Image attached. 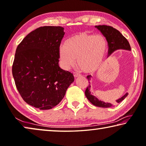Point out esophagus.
Segmentation results:
<instances>
[{"label":"esophagus","instance_id":"1","mask_svg":"<svg viewBox=\"0 0 146 146\" xmlns=\"http://www.w3.org/2000/svg\"><path fill=\"white\" fill-rule=\"evenodd\" d=\"M73 75H74V77H75V78H77V77H80V75L79 73H75V72L73 73Z\"/></svg>","mask_w":146,"mask_h":146}]
</instances>
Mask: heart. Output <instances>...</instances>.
I'll return each mask as SVG.
<instances>
[{
	"mask_svg": "<svg viewBox=\"0 0 146 146\" xmlns=\"http://www.w3.org/2000/svg\"><path fill=\"white\" fill-rule=\"evenodd\" d=\"M108 43L101 35L86 32L79 33L60 46L59 56L62 66L66 68L73 66L77 59L79 68L84 73L96 71L103 62L107 51Z\"/></svg>",
	"mask_w": 146,
	"mask_h": 146,
	"instance_id": "heart-1",
	"label": "heart"
}]
</instances>
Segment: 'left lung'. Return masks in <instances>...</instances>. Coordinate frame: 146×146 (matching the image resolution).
<instances>
[{
	"mask_svg": "<svg viewBox=\"0 0 146 146\" xmlns=\"http://www.w3.org/2000/svg\"><path fill=\"white\" fill-rule=\"evenodd\" d=\"M96 27L98 29H99L101 31L102 34L104 35V36L106 38V40L108 41V54L109 55H110L112 52H113L115 50L118 49H125V50H130L131 48H130V44L129 41L127 40V39L122 35L118 30L115 29L111 26L109 25H96ZM92 76L88 75L87 76V79L88 80H90V78ZM90 83V81H88ZM90 85L88 84V86H87V88L85 90V96L86 97L88 98V100L92 103L93 105L97 107L100 108H110L113 106L111 103H108V102H104L100 100H99L97 98H96L94 96H93L91 93L90 91ZM128 93H127L125 96H123V97L121 98L116 100L117 103H120L126 97L128 96Z\"/></svg>",
	"mask_w": 146,
	"mask_h": 146,
	"instance_id": "1",
	"label": "left lung"
}]
</instances>
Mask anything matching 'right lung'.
<instances>
[{
    "label": "right lung",
    "instance_id": "right-lung-1",
    "mask_svg": "<svg viewBox=\"0 0 146 146\" xmlns=\"http://www.w3.org/2000/svg\"><path fill=\"white\" fill-rule=\"evenodd\" d=\"M64 30L60 26L38 27L16 48L12 65L16 88L26 103L39 110L57 106L74 81L73 74L58 64Z\"/></svg>",
    "mask_w": 146,
    "mask_h": 146
}]
</instances>
